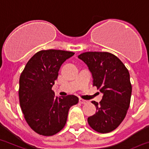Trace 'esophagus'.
<instances>
[{"mask_svg": "<svg viewBox=\"0 0 149 149\" xmlns=\"http://www.w3.org/2000/svg\"><path fill=\"white\" fill-rule=\"evenodd\" d=\"M79 103H80V104H86V103H87V100H85L84 99H79Z\"/></svg>", "mask_w": 149, "mask_h": 149, "instance_id": "obj_1", "label": "esophagus"}]
</instances>
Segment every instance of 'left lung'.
Masks as SVG:
<instances>
[{"mask_svg": "<svg viewBox=\"0 0 149 149\" xmlns=\"http://www.w3.org/2000/svg\"><path fill=\"white\" fill-rule=\"evenodd\" d=\"M93 77V86L103 94L88 125L99 133H109L123 122L130 106L132 84L129 70L117 56L106 52H87L78 56Z\"/></svg>", "mask_w": 149, "mask_h": 149, "instance_id": "8db88e82", "label": "left lung"}]
</instances>
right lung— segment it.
I'll list each match as a JSON object with an SVG mask.
<instances>
[{
  "label": "right lung",
  "instance_id": "add662e5",
  "mask_svg": "<svg viewBox=\"0 0 149 149\" xmlns=\"http://www.w3.org/2000/svg\"><path fill=\"white\" fill-rule=\"evenodd\" d=\"M74 53L63 50H41L27 62L19 80V101L29 127L43 136H52L65 126L69 110L78 97H58L52 88L61 65Z\"/></svg>",
  "mask_w": 149,
  "mask_h": 149
}]
</instances>
